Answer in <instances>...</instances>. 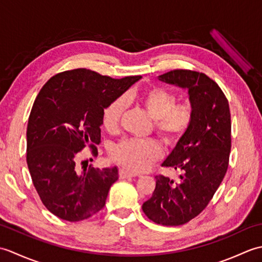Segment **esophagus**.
Here are the masks:
<instances>
[{
	"label": "esophagus",
	"instance_id": "34e87169",
	"mask_svg": "<svg viewBox=\"0 0 262 262\" xmlns=\"http://www.w3.org/2000/svg\"><path fill=\"white\" fill-rule=\"evenodd\" d=\"M138 174L134 173V172H130V171H126V170H120L119 171V177L121 179H126V178H134L137 177Z\"/></svg>",
	"mask_w": 262,
	"mask_h": 262
}]
</instances>
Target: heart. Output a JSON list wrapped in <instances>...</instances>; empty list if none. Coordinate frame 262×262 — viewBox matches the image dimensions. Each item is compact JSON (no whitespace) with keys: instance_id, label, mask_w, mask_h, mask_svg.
Returning <instances> with one entry per match:
<instances>
[{"instance_id":"heart-1","label":"heart","mask_w":262,"mask_h":262,"mask_svg":"<svg viewBox=\"0 0 262 262\" xmlns=\"http://www.w3.org/2000/svg\"><path fill=\"white\" fill-rule=\"evenodd\" d=\"M141 102L154 119L158 135L169 145H176L190 129L193 121L192 105L177 102V96L169 89L153 86L141 96ZM127 108L126 96H120L105 105L102 111V125L107 130H116ZM114 160L133 171L145 170L162 155L158 142L154 140H126L111 148Z\"/></svg>"}]
</instances>
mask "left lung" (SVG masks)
I'll return each mask as SVG.
<instances>
[{
	"label": "left lung",
	"instance_id": "8db88e82",
	"mask_svg": "<svg viewBox=\"0 0 262 262\" xmlns=\"http://www.w3.org/2000/svg\"><path fill=\"white\" fill-rule=\"evenodd\" d=\"M159 80L187 89L193 121L162 163L181 171L179 181L155 177L157 186L142 209L154 223L178 226L202 213L224 179L231 152V114L223 91L204 73L173 70Z\"/></svg>",
	"mask_w": 262,
	"mask_h": 262
}]
</instances>
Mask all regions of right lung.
<instances>
[{"mask_svg": "<svg viewBox=\"0 0 262 262\" xmlns=\"http://www.w3.org/2000/svg\"><path fill=\"white\" fill-rule=\"evenodd\" d=\"M138 80L76 69L54 75L39 91L28 120L27 164L42 204L60 220L83 221L104 207L118 169L80 170L76 158L85 147L98 155L104 107Z\"/></svg>", "mask_w": 262, "mask_h": 262, "instance_id": "1", "label": "right lung"}]
</instances>
